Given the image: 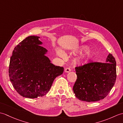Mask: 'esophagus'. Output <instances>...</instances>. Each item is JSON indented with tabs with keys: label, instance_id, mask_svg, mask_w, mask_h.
I'll list each match as a JSON object with an SVG mask.
<instances>
[{
	"label": "esophagus",
	"instance_id": "esophagus-1",
	"mask_svg": "<svg viewBox=\"0 0 123 123\" xmlns=\"http://www.w3.org/2000/svg\"><path fill=\"white\" fill-rule=\"evenodd\" d=\"M70 71H71V69H70L69 68H67L64 69V72H66V73H68Z\"/></svg>",
	"mask_w": 123,
	"mask_h": 123
}]
</instances>
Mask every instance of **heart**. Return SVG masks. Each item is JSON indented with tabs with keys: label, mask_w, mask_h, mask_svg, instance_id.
I'll use <instances>...</instances> for the list:
<instances>
[{
	"label": "heart",
	"mask_w": 123,
	"mask_h": 123,
	"mask_svg": "<svg viewBox=\"0 0 123 123\" xmlns=\"http://www.w3.org/2000/svg\"><path fill=\"white\" fill-rule=\"evenodd\" d=\"M89 50V47L87 45H82L81 46L80 48L76 49L75 51V53H82V52H85V53L82 54L81 56L79 57H78L76 61L80 64L84 63L86 62H88L91 61V60H93L95 57V54L94 52ZM57 54L59 55L63 56L64 55V54L63 52L61 51H57Z\"/></svg>",
	"instance_id": "1"
}]
</instances>
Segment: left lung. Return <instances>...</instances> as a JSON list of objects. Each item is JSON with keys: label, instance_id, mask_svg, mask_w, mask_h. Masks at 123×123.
<instances>
[{"label": "left lung", "instance_id": "8db88e82", "mask_svg": "<svg viewBox=\"0 0 123 123\" xmlns=\"http://www.w3.org/2000/svg\"><path fill=\"white\" fill-rule=\"evenodd\" d=\"M116 63L114 57L109 54L105 63L91 62L75 68L77 79L73 87L75 97L87 102L105 98L115 83Z\"/></svg>", "mask_w": 123, "mask_h": 123}]
</instances>
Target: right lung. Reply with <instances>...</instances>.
<instances>
[{
    "instance_id": "right-lung-1",
    "label": "right lung",
    "mask_w": 123,
    "mask_h": 123,
    "mask_svg": "<svg viewBox=\"0 0 123 123\" xmlns=\"http://www.w3.org/2000/svg\"><path fill=\"white\" fill-rule=\"evenodd\" d=\"M37 36H30L14 48L10 57L9 77L15 89L26 98L42 97L51 89L54 79L63 74L45 54L48 51Z\"/></svg>"
}]
</instances>
